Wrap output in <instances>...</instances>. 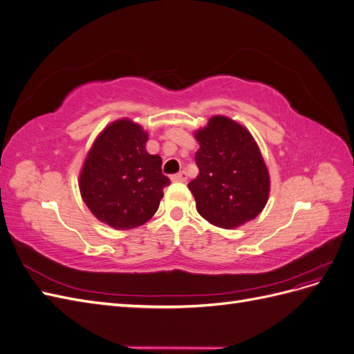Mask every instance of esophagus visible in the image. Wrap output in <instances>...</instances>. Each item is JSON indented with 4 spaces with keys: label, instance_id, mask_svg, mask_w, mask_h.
<instances>
[{
    "label": "esophagus",
    "instance_id": "1",
    "mask_svg": "<svg viewBox=\"0 0 354 354\" xmlns=\"http://www.w3.org/2000/svg\"><path fill=\"white\" fill-rule=\"evenodd\" d=\"M171 180H173V181H186L187 180L186 171H181V173H178V174L171 176Z\"/></svg>",
    "mask_w": 354,
    "mask_h": 354
}]
</instances>
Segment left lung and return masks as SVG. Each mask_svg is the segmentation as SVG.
<instances>
[{"label":"left lung","mask_w":354,"mask_h":354,"mask_svg":"<svg viewBox=\"0 0 354 354\" xmlns=\"http://www.w3.org/2000/svg\"><path fill=\"white\" fill-rule=\"evenodd\" d=\"M194 136L199 174L187 187L198 212L221 229L254 220L269 201L270 176L252 134L232 118L214 115Z\"/></svg>","instance_id":"1"}]
</instances>
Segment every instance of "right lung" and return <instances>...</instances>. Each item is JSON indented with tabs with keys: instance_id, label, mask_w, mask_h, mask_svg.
I'll return each mask as SVG.
<instances>
[{
	"instance_id": "1",
	"label": "right lung",
	"mask_w": 354,
	"mask_h": 354,
	"mask_svg": "<svg viewBox=\"0 0 354 354\" xmlns=\"http://www.w3.org/2000/svg\"><path fill=\"white\" fill-rule=\"evenodd\" d=\"M149 134L121 118L95 137L80 171V192L99 221L116 230L142 226L153 217L171 181L162 158L146 151Z\"/></svg>"
}]
</instances>
